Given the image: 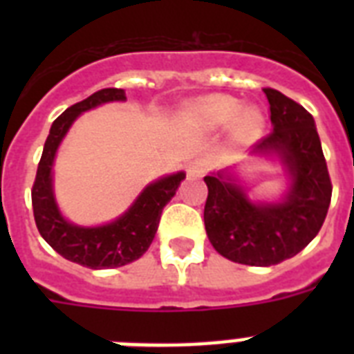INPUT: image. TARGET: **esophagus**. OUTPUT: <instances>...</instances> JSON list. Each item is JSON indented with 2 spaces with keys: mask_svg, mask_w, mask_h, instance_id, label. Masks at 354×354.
I'll use <instances>...</instances> for the list:
<instances>
[{
  "mask_svg": "<svg viewBox=\"0 0 354 354\" xmlns=\"http://www.w3.org/2000/svg\"><path fill=\"white\" fill-rule=\"evenodd\" d=\"M207 171H209V161L204 160V158L191 161L187 165V174L191 178H202Z\"/></svg>",
  "mask_w": 354,
  "mask_h": 354,
  "instance_id": "obj_1",
  "label": "esophagus"
}]
</instances>
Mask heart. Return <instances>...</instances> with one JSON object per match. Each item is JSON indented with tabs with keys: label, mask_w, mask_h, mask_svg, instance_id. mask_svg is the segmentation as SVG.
<instances>
[{
	"label": "heart",
	"mask_w": 354,
	"mask_h": 354,
	"mask_svg": "<svg viewBox=\"0 0 354 354\" xmlns=\"http://www.w3.org/2000/svg\"><path fill=\"white\" fill-rule=\"evenodd\" d=\"M185 119L204 132H216L232 124L233 138L241 143L257 139L264 130V113L255 104L242 106L230 95H207L185 108Z\"/></svg>",
	"instance_id": "obj_1"
}]
</instances>
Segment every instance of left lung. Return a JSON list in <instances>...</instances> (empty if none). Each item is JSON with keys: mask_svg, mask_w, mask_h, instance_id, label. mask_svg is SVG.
I'll return each instance as SVG.
<instances>
[{"mask_svg": "<svg viewBox=\"0 0 354 354\" xmlns=\"http://www.w3.org/2000/svg\"><path fill=\"white\" fill-rule=\"evenodd\" d=\"M274 130L252 149L255 158H279L288 189L277 202H253L232 169L204 178L205 232L233 263L272 266L301 252L324 226L330 204L329 171L310 113L281 91L264 88Z\"/></svg>", "mask_w": 354, "mask_h": 354, "instance_id": "left-lung-1", "label": "left lung"}]
</instances>
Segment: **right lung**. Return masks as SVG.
<instances>
[{
	"mask_svg": "<svg viewBox=\"0 0 354 354\" xmlns=\"http://www.w3.org/2000/svg\"><path fill=\"white\" fill-rule=\"evenodd\" d=\"M115 101H127L124 90L104 88L69 106L55 119L44 145L30 193L36 227L44 241L64 259L93 270L118 268L141 257L154 241L161 211L171 202L185 178L182 171L158 178L139 193L121 216L102 226H77L64 218L53 191V163L58 147L80 113Z\"/></svg>",
	"mask_w": 354,
	"mask_h": 354,
	"instance_id": "right-lung-1",
	"label": "right lung"
}]
</instances>
